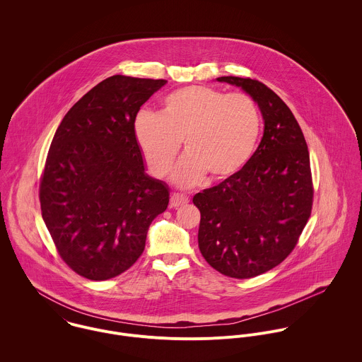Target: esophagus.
<instances>
[{"label":"esophagus","instance_id":"obj_1","mask_svg":"<svg viewBox=\"0 0 362 362\" xmlns=\"http://www.w3.org/2000/svg\"><path fill=\"white\" fill-rule=\"evenodd\" d=\"M189 201L185 195H181V194H173L171 199H170V206L177 209V207L184 206L187 205Z\"/></svg>","mask_w":362,"mask_h":362}]
</instances>
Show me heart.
Instances as JSON below:
<instances>
[{
  "mask_svg": "<svg viewBox=\"0 0 362 362\" xmlns=\"http://www.w3.org/2000/svg\"><path fill=\"white\" fill-rule=\"evenodd\" d=\"M260 129L258 104L251 96L210 86L170 93L160 115L142 111L134 125L144 160L157 178L168 174L184 144L187 157L173 175L180 187L197 185L205 175L224 181L240 173L257 151Z\"/></svg>",
  "mask_w": 362,
  "mask_h": 362,
  "instance_id": "obj_1",
  "label": "heart"
}]
</instances>
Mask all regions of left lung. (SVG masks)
Here are the masks:
<instances>
[{
  "label": "left lung",
  "instance_id": "1",
  "mask_svg": "<svg viewBox=\"0 0 362 362\" xmlns=\"http://www.w3.org/2000/svg\"><path fill=\"white\" fill-rule=\"evenodd\" d=\"M258 104L264 129L248 164L192 199L201 211L198 244L207 263L224 276L251 279L290 255L312 210L310 152L287 107L262 82L221 76Z\"/></svg>",
  "mask_w": 362,
  "mask_h": 362
}]
</instances>
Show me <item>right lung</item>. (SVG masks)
I'll list each match as a JSON object with an SVG mask.
<instances>
[{"label":"right lung","instance_id":"right-lung-1","mask_svg":"<svg viewBox=\"0 0 362 362\" xmlns=\"http://www.w3.org/2000/svg\"><path fill=\"white\" fill-rule=\"evenodd\" d=\"M167 83L114 75L65 114L40 182L46 227L79 276L108 280L145 250L149 226L168 206L167 185L146 174L134 125L141 105Z\"/></svg>","mask_w":362,"mask_h":362}]
</instances>
